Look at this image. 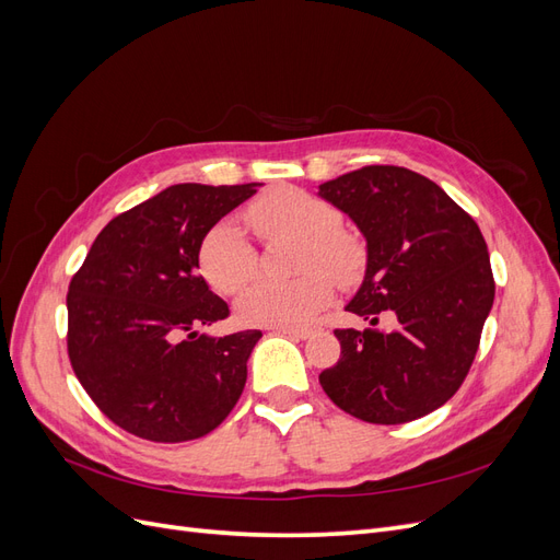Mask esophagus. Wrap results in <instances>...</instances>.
I'll list each match as a JSON object with an SVG mask.
<instances>
[{
  "instance_id": "34e87169",
  "label": "esophagus",
  "mask_w": 560,
  "mask_h": 560,
  "mask_svg": "<svg viewBox=\"0 0 560 560\" xmlns=\"http://www.w3.org/2000/svg\"><path fill=\"white\" fill-rule=\"evenodd\" d=\"M276 331L294 338H308L315 334V327H276Z\"/></svg>"
}]
</instances>
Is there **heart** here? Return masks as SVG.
Here are the masks:
<instances>
[{
    "instance_id": "heart-1",
    "label": "heart",
    "mask_w": 560,
    "mask_h": 560,
    "mask_svg": "<svg viewBox=\"0 0 560 560\" xmlns=\"http://www.w3.org/2000/svg\"><path fill=\"white\" fill-rule=\"evenodd\" d=\"M243 222L266 243L299 241L296 268L306 270L290 282H254L238 301V317L247 325H303L331 299L330 275L336 282L348 284L360 273L362 245L352 233L338 229L341 214L331 202L296 186H278L252 200L243 210ZM198 259L202 276L222 294H238L257 273L259 261L257 249L231 219H222L206 233Z\"/></svg>"
}]
</instances>
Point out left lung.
<instances>
[{
  "label": "left lung",
  "mask_w": 560,
  "mask_h": 560,
  "mask_svg": "<svg viewBox=\"0 0 560 560\" xmlns=\"http://www.w3.org/2000/svg\"><path fill=\"white\" fill-rule=\"evenodd\" d=\"M366 238V276L346 311L378 325L336 329L341 358L319 374L327 397L376 425H401L446 404L477 358L495 280L477 222L432 179L364 165L319 184Z\"/></svg>",
  "instance_id": "obj_1"
}]
</instances>
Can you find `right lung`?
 <instances>
[{
	"label": "right lung",
	"mask_w": 560,
	"mask_h": 560,
	"mask_svg": "<svg viewBox=\"0 0 560 560\" xmlns=\"http://www.w3.org/2000/svg\"><path fill=\"white\" fill-rule=\"evenodd\" d=\"M257 186H167L114 217L91 245L67 292V354L114 425L156 444L191 442L241 399L261 331H196L229 317L198 273V252Z\"/></svg>",
	"instance_id": "obj_1"
}]
</instances>
